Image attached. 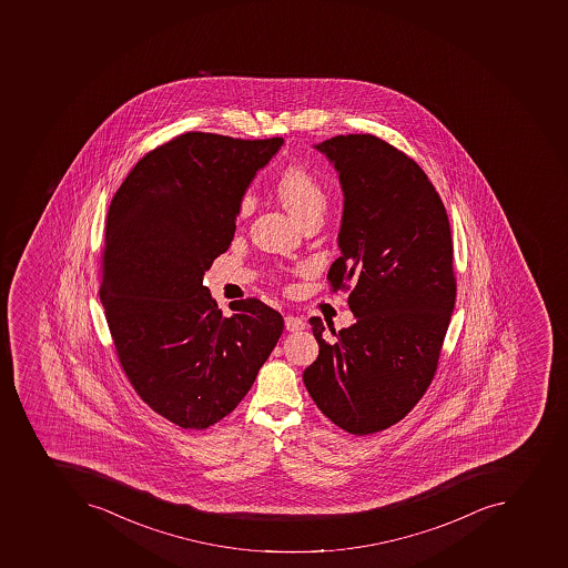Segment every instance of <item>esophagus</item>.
I'll return each instance as SVG.
<instances>
[{
    "mask_svg": "<svg viewBox=\"0 0 568 568\" xmlns=\"http://www.w3.org/2000/svg\"><path fill=\"white\" fill-rule=\"evenodd\" d=\"M284 325H286L287 332L304 331V328H305L304 317H298V316H293V314H287V316L284 317Z\"/></svg>",
    "mask_w": 568,
    "mask_h": 568,
    "instance_id": "1",
    "label": "esophagus"
}]
</instances>
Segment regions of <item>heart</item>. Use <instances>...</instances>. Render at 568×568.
I'll use <instances>...</instances> for the list:
<instances>
[{"label":"heart","mask_w":568,"mask_h":568,"mask_svg":"<svg viewBox=\"0 0 568 568\" xmlns=\"http://www.w3.org/2000/svg\"><path fill=\"white\" fill-rule=\"evenodd\" d=\"M275 193L282 206L286 207L302 225L307 222H322L328 207L325 184L304 166H287L275 181ZM254 202V193L251 190L242 193V197L237 199V220L248 216Z\"/></svg>","instance_id":"heart-1"}]
</instances>
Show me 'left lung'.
I'll return each instance as SVG.
<instances>
[{
    "instance_id": "1",
    "label": "left lung",
    "mask_w": 568,
    "mask_h": 568,
    "mask_svg": "<svg viewBox=\"0 0 568 568\" xmlns=\"http://www.w3.org/2000/svg\"><path fill=\"white\" fill-rule=\"evenodd\" d=\"M344 192L341 255L332 293L349 291L357 317L323 339L304 371L317 408L352 435L407 416L434 381L456 298L453 240L443 199L416 161L375 134H339L316 145Z\"/></svg>"
}]
</instances>
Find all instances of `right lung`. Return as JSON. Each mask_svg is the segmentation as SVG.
Listing matches in <instances>:
<instances>
[{
  "label": "right lung",
  "mask_w": 568,
  "mask_h": 568,
  "mask_svg": "<svg viewBox=\"0 0 568 568\" xmlns=\"http://www.w3.org/2000/svg\"><path fill=\"white\" fill-rule=\"evenodd\" d=\"M282 143L179 134L133 166L108 210L99 296L116 358L140 398L179 428L229 416L284 328L257 298L225 317L202 284L233 242L237 199Z\"/></svg>",
  "instance_id": "right-lung-1"
}]
</instances>
